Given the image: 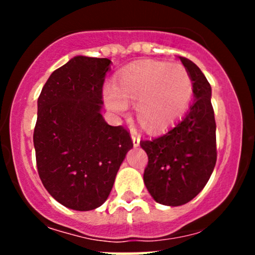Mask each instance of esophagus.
Masks as SVG:
<instances>
[{
  "instance_id": "34e87169",
  "label": "esophagus",
  "mask_w": 255,
  "mask_h": 255,
  "mask_svg": "<svg viewBox=\"0 0 255 255\" xmlns=\"http://www.w3.org/2000/svg\"><path fill=\"white\" fill-rule=\"evenodd\" d=\"M131 140H133L134 147H137L140 144V135L137 133H133L131 134Z\"/></svg>"
}]
</instances>
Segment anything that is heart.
I'll use <instances>...</instances> for the list:
<instances>
[{"label": "heart", "mask_w": 255, "mask_h": 255, "mask_svg": "<svg viewBox=\"0 0 255 255\" xmlns=\"http://www.w3.org/2000/svg\"><path fill=\"white\" fill-rule=\"evenodd\" d=\"M193 80L181 63L145 60L124 69L116 85L104 87L108 109L125 114L128 103H135L137 121L150 131L166 129L188 109Z\"/></svg>", "instance_id": "1"}]
</instances>
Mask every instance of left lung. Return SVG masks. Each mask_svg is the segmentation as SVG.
<instances>
[{
	"label": "left lung",
	"mask_w": 255,
	"mask_h": 255,
	"mask_svg": "<svg viewBox=\"0 0 255 255\" xmlns=\"http://www.w3.org/2000/svg\"><path fill=\"white\" fill-rule=\"evenodd\" d=\"M194 102L186 116L163 135L142 140L148 157L144 182L151 197L166 206L187 204L203 191L217 160L211 86L204 73L186 57Z\"/></svg>",
	"instance_id": "obj_1"
}]
</instances>
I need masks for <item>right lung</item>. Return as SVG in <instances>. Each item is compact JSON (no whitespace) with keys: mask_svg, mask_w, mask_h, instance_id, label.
<instances>
[{"mask_svg":"<svg viewBox=\"0 0 255 255\" xmlns=\"http://www.w3.org/2000/svg\"><path fill=\"white\" fill-rule=\"evenodd\" d=\"M109 58L75 56L52 72L38 98L33 144L38 174L55 200L90 211L109 197L133 142L102 116Z\"/></svg>","mask_w":255,"mask_h":255,"instance_id":"1","label":"right lung"}]
</instances>
